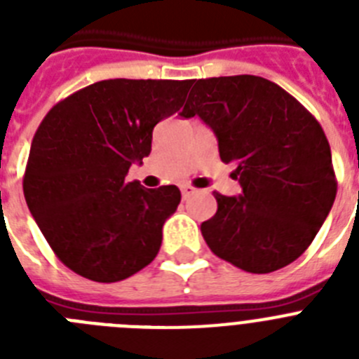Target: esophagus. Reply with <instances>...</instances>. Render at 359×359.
I'll return each instance as SVG.
<instances>
[{
	"label": "esophagus",
	"instance_id": "34e87169",
	"mask_svg": "<svg viewBox=\"0 0 359 359\" xmlns=\"http://www.w3.org/2000/svg\"><path fill=\"white\" fill-rule=\"evenodd\" d=\"M190 194H194V189H192V187H189V185H183V187H182V196H183V199L189 198Z\"/></svg>",
	"mask_w": 359,
	"mask_h": 359
}]
</instances>
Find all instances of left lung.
Returning <instances> with one entry per match:
<instances>
[{"instance_id": "obj_1", "label": "left lung", "mask_w": 359, "mask_h": 359, "mask_svg": "<svg viewBox=\"0 0 359 359\" xmlns=\"http://www.w3.org/2000/svg\"><path fill=\"white\" fill-rule=\"evenodd\" d=\"M180 113L198 115L233 163L243 194L214 192L217 212L201 223L208 248L248 273H271L307 250L336 198L331 147L318 120L268 79L194 81Z\"/></svg>"}]
</instances>
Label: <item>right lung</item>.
I'll use <instances>...</instances> for the list:
<instances>
[{"mask_svg":"<svg viewBox=\"0 0 359 359\" xmlns=\"http://www.w3.org/2000/svg\"><path fill=\"white\" fill-rule=\"evenodd\" d=\"M194 81L109 79L57 102L39 123L23 192L57 259L95 282H118L154 261L176 185L126 182L151 152L152 129L185 102Z\"/></svg>","mask_w":359,"mask_h":359,"instance_id":"right-lung-1","label":"right lung"}]
</instances>
